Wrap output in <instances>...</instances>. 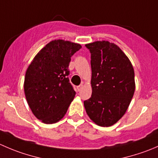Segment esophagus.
<instances>
[{
	"label": "esophagus",
	"instance_id": "34e87169",
	"mask_svg": "<svg viewBox=\"0 0 158 158\" xmlns=\"http://www.w3.org/2000/svg\"><path fill=\"white\" fill-rule=\"evenodd\" d=\"M82 87H83V85H82V84H81V85H79V86L77 87V89H78V91H79H79H81V89H82Z\"/></svg>",
	"mask_w": 158,
	"mask_h": 158
}]
</instances>
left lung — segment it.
<instances>
[{"mask_svg":"<svg viewBox=\"0 0 158 158\" xmlns=\"http://www.w3.org/2000/svg\"><path fill=\"white\" fill-rule=\"evenodd\" d=\"M85 47L91 53L92 93L84 106L95 124L111 126L124 115L134 95L133 66L122 49L109 41H96Z\"/></svg>","mask_w":158,"mask_h":158,"instance_id":"obj_1","label":"left lung"}]
</instances>
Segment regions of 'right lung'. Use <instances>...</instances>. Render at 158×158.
<instances>
[{
  "mask_svg": "<svg viewBox=\"0 0 158 158\" xmlns=\"http://www.w3.org/2000/svg\"><path fill=\"white\" fill-rule=\"evenodd\" d=\"M81 45L63 40L51 41L34 57L26 72L24 92L32 112L44 123L59 122L76 92L69 82V65Z\"/></svg>",
  "mask_w": 158,
  "mask_h": 158,
  "instance_id": "add662e5",
  "label": "right lung"
}]
</instances>
